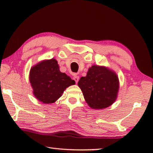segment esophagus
Wrapping results in <instances>:
<instances>
[{"label": "esophagus", "mask_w": 153, "mask_h": 153, "mask_svg": "<svg viewBox=\"0 0 153 153\" xmlns=\"http://www.w3.org/2000/svg\"><path fill=\"white\" fill-rule=\"evenodd\" d=\"M73 79L74 80V81L76 82V83H77L79 81V76H76V75H74V76H73Z\"/></svg>", "instance_id": "1"}]
</instances>
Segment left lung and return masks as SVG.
Returning <instances> with one entry per match:
<instances>
[{"label": "left lung", "mask_w": 153, "mask_h": 153, "mask_svg": "<svg viewBox=\"0 0 153 153\" xmlns=\"http://www.w3.org/2000/svg\"><path fill=\"white\" fill-rule=\"evenodd\" d=\"M78 85L90 108L101 109L110 106L116 100L119 80L111 69L93 65L89 68L87 76L80 79Z\"/></svg>", "instance_id": "left-lung-1"}]
</instances>
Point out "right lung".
<instances>
[{
    "label": "right lung",
    "mask_w": 153,
    "mask_h": 153,
    "mask_svg": "<svg viewBox=\"0 0 153 153\" xmlns=\"http://www.w3.org/2000/svg\"><path fill=\"white\" fill-rule=\"evenodd\" d=\"M29 82L35 97L46 104L54 103L67 87L75 84L74 80L60 71L58 62L53 58L40 62L32 67Z\"/></svg>",
    "instance_id": "1"
}]
</instances>
